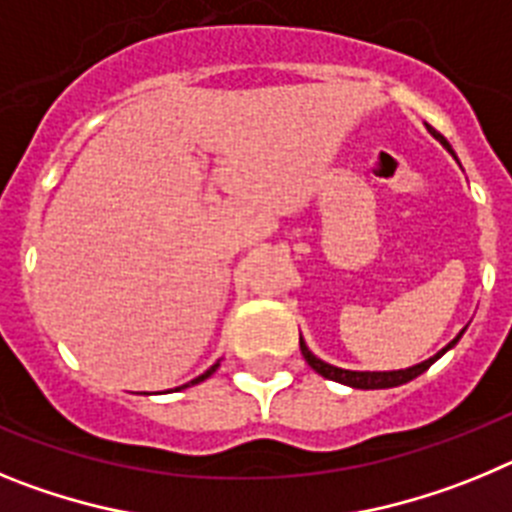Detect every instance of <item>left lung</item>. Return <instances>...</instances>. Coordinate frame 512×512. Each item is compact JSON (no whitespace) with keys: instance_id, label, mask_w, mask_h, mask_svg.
<instances>
[{"instance_id":"1","label":"left lung","mask_w":512,"mask_h":512,"mask_svg":"<svg viewBox=\"0 0 512 512\" xmlns=\"http://www.w3.org/2000/svg\"><path fill=\"white\" fill-rule=\"evenodd\" d=\"M425 130H428V133H431L433 138H436L438 143H441V146L446 148V151H449L451 156L456 158L454 148L449 146V140L443 138L441 133H436V130H433L431 125H428V122H425ZM461 336H464V330H461V333L454 338V341L446 343V346H443L441 351H438V354H433L431 359L420 361V364H415V366H408V369H392V372H354V369H341V366H333V364H328V361L318 359V356L312 354L310 348H307L305 338H302V336H300V351H302V356H305L307 364H310L312 369H315V372L320 374V377L333 379V382H341V384H346V387H354V390H387V387H400V384H405V382H410V379L420 377V374H423L425 369H428V366L436 364V361L441 359V356L446 354V351H451V348H454L456 343H459Z\"/></svg>"}]
</instances>
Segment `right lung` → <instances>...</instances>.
<instances>
[{"instance_id":"add662e5","label":"right lung","mask_w":512,"mask_h":512,"mask_svg":"<svg viewBox=\"0 0 512 512\" xmlns=\"http://www.w3.org/2000/svg\"><path fill=\"white\" fill-rule=\"evenodd\" d=\"M217 366H220V359H217V361H215V364H212V366H210V369H207V372H205V374H200V377H194V379H192V382L182 384V387H179V390H184V387H194V384H200V382H205V379H207V377H212V374H215V372H217Z\"/></svg>"}]
</instances>
